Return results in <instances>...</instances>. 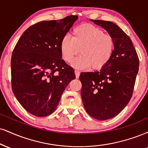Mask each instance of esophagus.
<instances>
[{
    "label": "esophagus",
    "instance_id": "obj_1",
    "mask_svg": "<svg viewBox=\"0 0 148 148\" xmlns=\"http://www.w3.org/2000/svg\"><path fill=\"white\" fill-rule=\"evenodd\" d=\"M75 75H76V79H79L80 76V72L79 70H75Z\"/></svg>",
    "mask_w": 148,
    "mask_h": 148
}]
</instances>
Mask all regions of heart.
I'll list each match as a JSON object with an SVG mask.
<instances>
[{
    "label": "heart",
    "instance_id": "b5f03b06",
    "mask_svg": "<svg viewBox=\"0 0 148 148\" xmlns=\"http://www.w3.org/2000/svg\"><path fill=\"white\" fill-rule=\"evenodd\" d=\"M114 42L110 34L91 24H81L72 31V38L64 36L60 43L63 59L71 63L76 55L73 66L78 69L102 68L109 62L114 52Z\"/></svg>",
    "mask_w": 148,
    "mask_h": 148
}]
</instances>
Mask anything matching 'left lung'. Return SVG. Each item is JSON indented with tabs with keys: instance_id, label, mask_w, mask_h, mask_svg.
<instances>
[{
	"instance_id": "1",
	"label": "left lung",
	"mask_w": 148,
	"mask_h": 148,
	"mask_svg": "<svg viewBox=\"0 0 148 148\" xmlns=\"http://www.w3.org/2000/svg\"><path fill=\"white\" fill-rule=\"evenodd\" d=\"M92 21L112 37L114 49L100 71L81 73V93L87 113L105 121L119 114L130 101L139 60L131 39L119 26L110 21Z\"/></svg>"
}]
</instances>
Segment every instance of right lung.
<instances>
[{
    "instance_id": "1",
    "label": "right lung",
    "mask_w": 148,
    "mask_h": 148,
    "mask_svg": "<svg viewBox=\"0 0 148 148\" xmlns=\"http://www.w3.org/2000/svg\"><path fill=\"white\" fill-rule=\"evenodd\" d=\"M78 19L36 23L23 32L12 52V88L28 112L46 116L56 110L62 94L76 78L74 70L62 59L60 43Z\"/></svg>"
}]
</instances>
